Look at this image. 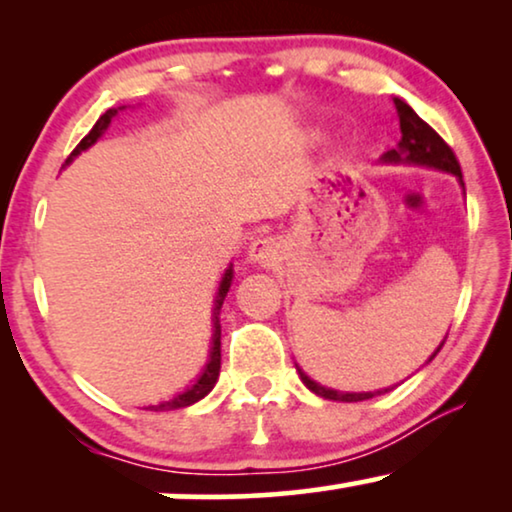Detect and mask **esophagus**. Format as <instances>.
<instances>
[{
	"label": "esophagus",
	"instance_id": "34e87169",
	"mask_svg": "<svg viewBox=\"0 0 512 512\" xmlns=\"http://www.w3.org/2000/svg\"><path fill=\"white\" fill-rule=\"evenodd\" d=\"M249 258L254 263L263 265H275L279 258V244L272 240V237H261V240L251 242L249 247Z\"/></svg>",
	"mask_w": 512,
	"mask_h": 512
}]
</instances>
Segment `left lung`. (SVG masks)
Returning <instances> with one entry per match:
<instances>
[{
  "label": "left lung",
  "mask_w": 512,
  "mask_h": 512,
  "mask_svg": "<svg viewBox=\"0 0 512 512\" xmlns=\"http://www.w3.org/2000/svg\"><path fill=\"white\" fill-rule=\"evenodd\" d=\"M396 104V111H398V121H401V142H398L396 149L387 151L382 156L384 163H415V165H426V167H436V170H443V172H450L454 177H459L461 181V165L457 156H454V151L447 146V142L443 137L438 135L436 130L431 128L429 123L422 121L415 111H412L408 104L403 100H394ZM461 186H464V181H461ZM445 345V342H443ZM440 345L433 356H436L440 349ZM431 356V359H433ZM429 359V361H431ZM300 373V380L305 382V387L314 391L317 396H324L328 401H345V403H354V401H366V398H373L377 394H382V391H375V394H340V391H333V389H326L317 384L314 380H310L303 370L298 368ZM387 391V389H384Z\"/></svg>",
  "instance_id": "left-lung-1"
}]
</instances>
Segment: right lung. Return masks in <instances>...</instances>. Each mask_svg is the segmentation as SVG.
<instances>
[{"label":"right lung","instance_id":"obj_1","mask_svg":"<svg viewBox=\"0 0 512 512\" xmlns=\"http://www.w3.org/2000/svg\"><path fill=\"white\" fill-rule=\"evenodd\" d=\"M116 116V109H109L107 114H102L97 118V123L93 125V130L88 132L86 137L81 139L79 144H76V149L69 153L67 163L72 160L74 156H79L81 151H86L88 146H93L97 139L102 137V132L107 130V125L111 123V118ZM230 279H233V270H226V275H223V282L219 286V298H216V307H214V338H212V352H209V363L202 370L200 380L193 384V387H188L184 394L174 396L172 401H165V403H158V405H149V410H156V412H163V410H177V408H186V405H193L198 403L200 398H205L209 391L214 389L216 380H219V370H221V324H219V310L223 305V298H226V293L230 289Z\"/></svg>","mask_w":512,"mask_h":512}]
</instances>
